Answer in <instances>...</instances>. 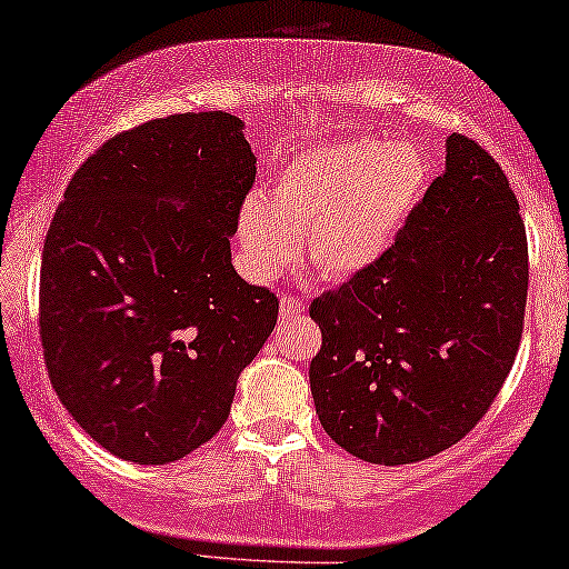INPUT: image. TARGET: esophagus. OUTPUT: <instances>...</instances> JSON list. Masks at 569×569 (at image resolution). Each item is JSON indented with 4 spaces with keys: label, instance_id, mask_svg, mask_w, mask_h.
Masks as SVG:
<instances>
[{
    "label": "esophagus",
    "instance_id": "obj_1",
    "mask_svg": "<svg viewBox=\"0 0 569 569\" xmlns=\"http://www.w3.org/2000/svg\"><path fill=\"white\" fill-rule=\"evenodd\" d=\"M301 309H305V301L293 297V293H283V297H280V318L283 320L293 318V315H301Z\"/></svg>",
    "mask_w": 569,
    "mask_h": 569
}]
</instances>
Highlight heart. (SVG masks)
Masks as SVG:
<instances>
[{
    "label": "heart",
    "instance_id": "1",
    "mask_svg": "<svg viewBox=\"0 0 569 569\" xmlns=\"http://www.w3.org/2000/svg\"><path fill=\"white\" fill-rule=\"evenodd\" d=\"M428 186V162L407 141L351 139L301 152L278 172L270 207L243 201L239 239L249 268L272 278L307 260L322 278L357 276L383 257Z\"/></svg>",
    "mask_w": 569,
    "mask_h": 569
}]
</instances>
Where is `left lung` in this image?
I'll return each mask as SVG.
<instances>
[{"mask_svg": "<svg viewBox=\"0 0 569 569\" xmlns=\"http://www.w3.org/2000/svg\"><path fill=\"white\" fill-rule=\"evenodd\" d=\"M528 239L499 162L462 133L378 262L320 293L309 318L318 417L365 462H420L462 441L512 370Z\"/></svg>", "mask_w": 569, "mask_h": 569, "instance_id": "8db88e82", "label": "left lung"}]
</instances>
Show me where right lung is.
Instances as JSON below:
<instances>
[{"instance_id": "add662e5", "label": "right lung", "mask_w": 569, "mask_h": 569, "mask_svg": "<svg viewBox=\"0 0 569 569\" xmlns=\"http://www.w3.org/2000/svg\"><path fill=\"white\" fill-rule=\"evenodd\" d=\"M257 157L228 112L112 136L49 226L39 333L62 407L128 462H176L226 426L278 297L231 264Z\"/></svg>"}]
</instances>
